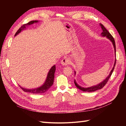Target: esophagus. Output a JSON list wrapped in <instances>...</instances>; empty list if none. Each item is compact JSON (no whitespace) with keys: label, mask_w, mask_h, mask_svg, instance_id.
Returning <instances> with one entry per match:
<instances>
[{"label":"esophagus","mask_w":126,"mask_h":126,"mask_svg":"<svg viewBox=\"0 0 126 126\" xmlns=\"http://www.w3.org/2000/svg\"><path fill=\"white\" fill-rule=\"evenodd\" d=\"M61 63L63 66H66L71 63V61L69 58H64L62 60V61H61Z\"/></svg>","instance_id":"34e87169"}]
</instances>
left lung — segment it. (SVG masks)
Returning <instances> with one entry per match:
<instances>
[{"label":"left lung","instance_id":"obj_1","mask_svg":"<svg viewBox=\"0 0 126 126\" xmlns=\"http://www.w3.org/2000/svg\"><path fill=\"white\" fill-rule=\"evenodd\" d=\"M100 25L101 26V27L102 29V32L101 33V36H106L108 38V39H109L111 41V42L113 44V45L114 46V48H115V52H116V45H115V39H114L113 37L112 36V35H111L109 33V32L106 29V28L104 26V25H102V24H100ZM116 58L115 59V63H114V66H113V67L112 68V69L111 70V72H110V74L108 76V77H107V78L104 81H103L102 82L100 83L99 84H98V85L97 86H93V87H91L90 88H82V87H81L79 86L77 84V83L76 82L75 80L74 81V83H75V86L77 87L78 89H79L80 90H81L83 91H87V92H93V91H96L97 90H99V89H100L101 88H102L103 87H104L107 83V82L108 81L109 78H110V77H111V76L112 74V72L114 70V68H115V65H116ZM75 73H76V72H75Z\"/></svg>","mask_w":126,"mask_h":126}]
</instances>
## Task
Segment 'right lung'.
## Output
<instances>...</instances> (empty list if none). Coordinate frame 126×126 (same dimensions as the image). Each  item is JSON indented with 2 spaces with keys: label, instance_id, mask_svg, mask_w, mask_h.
Here are the masks:
<instances>
[{
  "label": "right lung",
  "instance_id": "obj_1",
  "mask_svg": "<svg viewBox=\"0 0 126 126\" xmlns=\"http://www.w3.org/2000/svg\"><path fill=\"white\" fill-rule=\"evenodd\" d=\"M38 22L37 20H32V21H29V22H28V23L24 24L23 25L21 26V27L17 30V32H16V33H15V36H16L17 34H18L19 33L21 32V30L26 28V27H27L28 25H32L33 23H35V22ZM55 70H56V66L55 65H54V66L52 67V68L50 69V70H49L47 75V79L46 80L44 85L38 88L33 89H28L24 88H22L21 87H20L21 88V89L22 90L25 91V92H28L33 94L45 93L46 92V91L50 88L51 86L53 85V83H54V79L55 77L54 75L55 72Z\"/></svg>",
  "mask_w": 126,
  "mask_h": 126
}]
</instances>
